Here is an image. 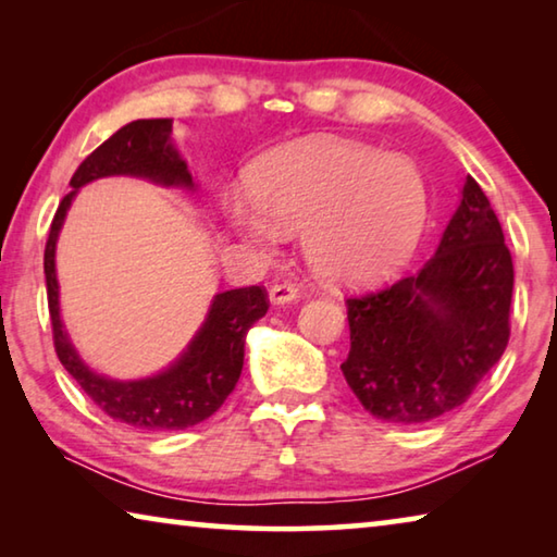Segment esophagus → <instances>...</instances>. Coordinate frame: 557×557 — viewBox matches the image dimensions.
I'll use <instances>...</instances> for the list:
<instances>
[{
	"label": "esophagus",
	"mask_w": 557,
	"mask_h": 557,
	"mask_svg": "<svg viewBox=\"0 0 557 557\" xmlns=\"http://www.w3.org/2000/svg\"><path fill=\"white\" fill-rule=\"evenodd\" d=\"M268 297H270V305H275V307L289 305V301L297 299V287L295 285H272Z\"/></svg>",
	"instance_id": "34e87169"
}]
</instances>
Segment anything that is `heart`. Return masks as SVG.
<instances>
[{
	"label": "heart",
	"instance_id": "heart-1",
	"mask_svg": "<svg viewBox=\"0 0 557 557\" xmlns=\"http://www.w3.org/2000/svg\"><path fill=\"white\" fill-rule=\"evenodd\" d=\"M420 169L351 139L319 137L272 152L248 184L223 194V215L250 248L272 252L301 228L307 265L334 285H363L398 268L428 223Z\"/></svg>",
	"mask_w": 557,
	"mask_h": 557
}]
</instances>
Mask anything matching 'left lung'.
Masks as SVG:
<instances>
[{"label": "left lung", "instance_id": "obj_1", "mask_svg": "<svg viewBox=\"0 0 557 557\" xmlns=\"http://www.w3.org/2000/svg\"><path fill=\"white\" fill-rule=\"evenodd\" d=\"M513 262L496 213L467 176L425 265L348 299L344 379L373 418L422 425L467 403L508 344Z\"/></svg>", "mask_w": 557, "mask_h": 557}]
</instances>
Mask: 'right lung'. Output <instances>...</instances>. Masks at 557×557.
I'll return each mask as SVG.
<instances>
[{"label": "right lung", "mask_w": 557, "mask_h": 557, "mask_svg": "<svg viewBox=\"0 0 557 557\" xmlns=\"http://www.w3.org/2000/svg\"><path fill=\"white\" fill-rule=\"evenodd\" d=\"M108 176H135L164 188L196 191L186 159L174 145L172 120H132L106 139L96 152L83 159L71 178L73 191L65 196L53 215L44 252L55 354L63 369L88 393V398L112 420L147 432L199 425L221 408L238 383L245 358V336L258 319L265 317L268 295L260 287L225 289L213 295L209 312L184 351L166 369L145 379H112L90 369L75 348L61 317L55 245L81 188Z\"/></svg>", "instance_id": "obj_1"}]
</instances>
